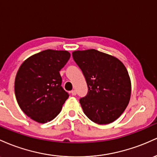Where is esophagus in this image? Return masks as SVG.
<instances>
[{
    "instance_id": "1",
    "label": "esophagus",
    "mask_w": 157,
    "mask_h": 157,
    "mask_svg": "<svg viewBox=\"0 0 157 157\" xmlns=\"http://www.w3.org/2000/svg\"><path fill=\"white\" fill-rule=\"evenodd\" d=\"M71 94H72V96H75V95H76V91L72 90L71 91Z\"/></svg>"
}]
</instances>
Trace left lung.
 <instances>
[{"instance_id":"8db88e82","label":"left lung","mask_w":157,"mask_h":157,"mask_svg":"<svg viewBox=\"0 0 157 157\" xmlns=\"http://www.w3.org/2000/svg\"><path fill=\"white\" fill-rule=\"evenodd\" d=\"M88 87L79 102L93 122L106 124L117 120L124 111L131 94V82L125 66L114 56L90 49L73 52Z\"/></svg>"}]
</instances>
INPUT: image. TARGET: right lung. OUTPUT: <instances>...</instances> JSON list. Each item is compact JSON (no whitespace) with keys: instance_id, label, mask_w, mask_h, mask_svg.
Here are the masks:
<instances>
[{"instance_id":"add662e5","label":"right lung","mask_w":157,"mask_h":157,"mask_svg":"<svg viewBox=\"0 0 157 157\" xmlns=\"http://www.w3.org/2000/svg\"><path fill=\"white\" fill-rule=\"evenodd\" d=\"M70 57L66 50H46L26 59L15 80L16 100L33 120L46 123L61 112L69 94L61 87L59 71Z\"/></svg>"}]
</instances>
